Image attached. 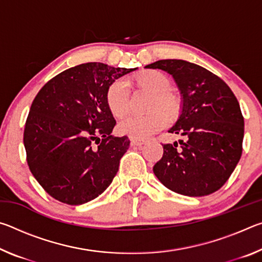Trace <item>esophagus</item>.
<instances>
[{
	"label": "esophagus",
	"mask_w": 262,
	"mask_h": 262,
	"mask_svg": "<svg viewBox=\"0 0 262 262\" xmlns=\"http://www.w3.org/2000/svg\"><path fill=\"white\" fill-rule=\"evenodd\" d=\"M132 145H136V147H142V145L147 143V140H140V139H130Z\"/></svg>",
	"instance_id": "obj_1"
}]
</instances>
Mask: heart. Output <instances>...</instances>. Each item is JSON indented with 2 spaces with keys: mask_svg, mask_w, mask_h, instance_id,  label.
I'll list each match as a JSON object with an SVG mask.
<instances>
[{
  "mask_svg": "<svg viewBox=\"0 0 262 262\" xmlns=\"http://www.w3.org/2000/svg\"><path fill=\"white\" fill-rule=\"evenodd\" d=\"M140 85L148 88L156 94L151 111L148 115L130 114L119 123V129L133 139H147L168 125L178 112V99L170 91L172 83L165 74L148 72L137 78ZM106 103L114 117L121 118L130 107V84L125 77L118 78L110 84L106 92Z\"/></svg>",
  "mask_w": 262,
  "mask_h": 262,
  "instance_id": "b5f03b06",
  "label": "heart"
}]
</instances>
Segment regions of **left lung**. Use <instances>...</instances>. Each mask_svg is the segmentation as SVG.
I'll return each instance as SVG.
<instances>
[{"mask_svg": "<svg viewBox=\"0 0 262 262\" xmlns=\"http://www.w3.org/2000/svg\"><path fill=\"white\" fill-rule=\"evenodd\" d=\"M145 68L172 75L181 92L179 119L168 133L185 140L162 144L164 154L155 164V176L168 189L187 196L216 192L243 151L244 117L236 96L223 79L187 61L159 60Z\"/></svg>", "mask_w": 262, "mask_h": 262, "instance_id": "1", "label": "left lung"}]
</instances>
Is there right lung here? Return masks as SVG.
I'll return each instance as SVG.
<instances>
[{
  "instance_id": "1",
  "label": "right lung",
  "mask_w": 262,
  "mask_h": 262,
  "mask_svg": "<svg viewBox=\"0 0 262 262\" xmlns=\"http://www.w3.org/2000/svg\"><path fill=\"white\" fill-rule=\"evenodd\" d=\"M135 69L89 62L56 75L35 96L24 128L26 161L55 200L82 205L112 183L129 140L111 135L115 120L106 92Z\"/></svg>"
}]
</instances>
